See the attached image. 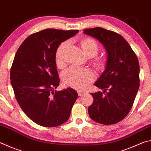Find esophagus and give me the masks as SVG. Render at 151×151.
Wrapping results in <instances>:
<instances>
[{
  "label": "esophagus",
  "mask_w": 151,
  "mask_h": 151,
  "mask_svg": "<svg viewBox=\"0 0 151 151\" xmlns=\"http://www.w3.org/2000/svg\"><path fill=\"white\" fill-rule=\"evenodd\" d=\"M78 94L79 96H82L84 94V92L82 91V90H79V91H78Z\"/></svg>",
  "instance_id": "1"
}]
</instances>
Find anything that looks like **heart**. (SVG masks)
<instances>
[{"instance_id": "1", "label": "heart", "mask_w": 151, "mask_h": 151, "mask_svg": "<svg viewBox=\"0 0 151 151\" xmlns=\"http://www.w3.org/2000/svg\"><path fill=\"white\" fill-rule=\"evenodd\" d=\"M79 43L84 54L88 57H92L91 63L96 69L98 71L105 69L108 59L104 55H97L100 46L96 41L92 37L85 36L79 40ZM68 45V41H65L60 43L55 51V61L57 66L60 68L65 66L64 53ZM62 78L65 86L76 90H83L88 84L94 81L95 75L91 70L88 68L70 67L65 71Z\"/></svg>"}]
</instances>
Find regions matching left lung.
<instances>
[{
    "instance_id": "1",
    "label": "left lung",
    "mask_w": 151,
    "mask_h": 151,
    "mask_svg": "<svg viewBox=\"0 0 151 151\" xmlns=\"http://www.w3.org/2000/svg\"><path fill=\"white\" fill-rule=\"evenodd\" d=\"M84 33L99 40L108 54L106 70L94 84L104 92L92 93L94 102L88 114L101 124H115L127 116L135 99L140 83L137 57L116 32L97 27L84 29Z\"/></svg>"
}]
</instances>
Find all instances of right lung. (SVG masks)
Returning <instances> with one entry per match:
<instances>
[{
  "mask_svg": "<svg viewBox=\"0 0 151 151\" xmlns=\"http://www.w3.org/2000/svg\"><path fill=\"white\" fill-rule=\"evenodd\" d=\"M78 30L46 29L30 35L19 47L10 68L16 99L36 124L53 127L68 119L78 94L71 88L57 91L60 79L55 53L60 43Z\"/></svg>",
  "mask_w": 151,
  "mask_h": 151,
  "instance_id": "add662e5",
  "label": "right lung"
}]
</instances>
